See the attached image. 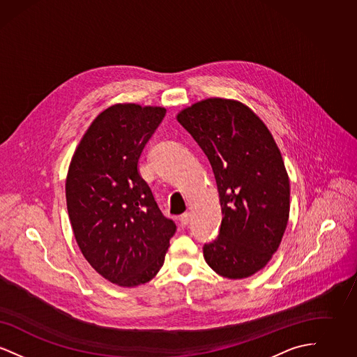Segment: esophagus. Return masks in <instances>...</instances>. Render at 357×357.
Masks as SVG:
<instances>
[{
    "label": "esophagus",
    "instance_id": "esophagus-1",
    "mask_svg": "<svg viewBox=\"0 0 357 357\" xmlns=\"http://www.w3.org/2000/svg\"><path fill=\"white\" fill-rule=\"evenodd\" d=\"M179 221H181V223H182L183 226L188 225V222H190V213H188V211L183 213V214L179 217Z\"/></svg>",
    "mask_w": 357,
    "mask_h": 357
}]
</instances>
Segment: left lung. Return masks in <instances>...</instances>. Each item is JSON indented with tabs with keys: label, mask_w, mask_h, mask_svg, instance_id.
I'll list each match as a JSON object with an SVG mask.
<instances>
[{
	"label": "left lung",
	"mask_w": 357,
	"mask_h": 357,
	"mask_svg": "<svg viewBox=\"0 0 357 357\" xmlns=\"http://www.w3.org/2000/svg\"><path fill=\"white\" fill-rule=\"evenodd\" d=\"M207 156L220 192L221 229L204 243L207 265L238 280L277 252L289 220L288 172L268 127L242 102L206 99L176 116Z\"/></svg>",
	"instance_id": "1"
}]
</instances>
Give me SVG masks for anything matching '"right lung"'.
<instances>
[{"label":"right lung","instance_id":"add662e5","mask_svg":"<svg viewBox=\"0 0 357 357\" xmlns=\"http://www.w3.org/2000/svg\"><path fill=\"white\" fill-rule=\"evenodd\" d=\"M165 115L163 107L131 102L107 108L92 121L69 165L66 197L76 242L89 265L119 287L153 280L176 230L137 169Z\"/></svg>","mask_w":357,"mask_h":357}]
</instances>
